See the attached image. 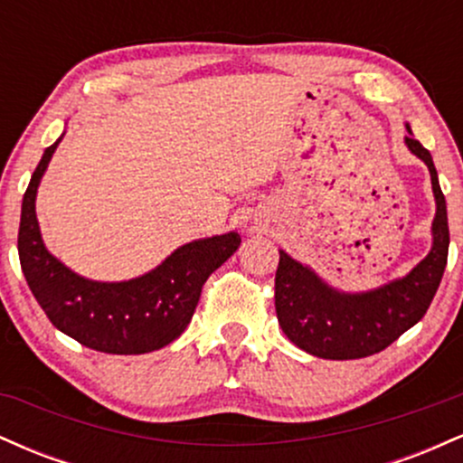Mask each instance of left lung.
<instances>
[{
    "label": "left lung",
    "instance_id": "obj_1",
    "mask_svg": "<svg viewBox=\"0 0 463 463\" xmlns=\"http://www.w3.org/2000/svg\"><path fill=\"white\" fill-rule=\"evenodd\" d=\"M409 150L427 163L435 194L433 248L405 279L365 294H342L322 283L309 268L280 252L274 280V305L280 328L296 346L320 359H361L381 353L418 324L431 305L446 259L449 217L431 152L411 137Z\"/></svg>",
    "mask_w": 463,
    "mask_h": 463
}]
</instances>
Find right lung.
<instances>
[{
    "instance_id": "add662e5",
    "label": "right lung",
    "mask_w": 463,
    "mask_h": 463,
    "mask_svg": "<svg viewBox=\"0 0 463 463\" xmlns=\"http://www.w3.org/2000/svg\"><path fill=\"white\" fill-rule=\"evenodd\" d=\"M58 141L36 165L21 204L19 261L32 294L58 331L87 348L143 354L167 346L187 328L202 285L235 254L241 237L228 232L191 241L156 269L126 283H95L73 274L47 252L34 211L36 189Z\"/></svg>"
}]
</instances>
